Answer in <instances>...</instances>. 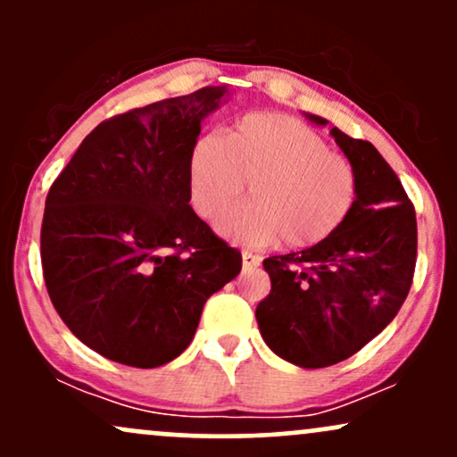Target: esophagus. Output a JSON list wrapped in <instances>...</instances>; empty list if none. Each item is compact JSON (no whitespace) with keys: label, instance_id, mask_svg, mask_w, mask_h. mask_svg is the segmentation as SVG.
I'll use <instances>...</instances> for the list:
<instances>
[{"label":"esophagus","instance_id":"1","mask_svg":"<svg viewBox=\"0 0 457 457\" xmlns=\"http://www.w3.org/2000/svg\"><path fill=\"white\" fill-rule=\"evenodd\" d=\"M260 262H262V258H258V255L249 253V251H243V270H253V269H258Z\"/></svg>","mask_w":457,"mask_h":457}]
</instances>
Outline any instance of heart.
I'll use <instances>...</instances> for the list:
<instances>
[{"instance_id": "heart-1", "label": "heart", "mask_w": 457, "mask_h": 457, "mask_svg": "<svg viewBox=\"0 0 457 457\" xmlns=\"http://www.w3.org/2000/svg\"><path fill=\"white\" fill-rule=\"evenodd\" d=\"M245 182L251 202L217 221L223 238L245 246L324 243L350 217L359 191L353 162L281 113L246 115L223 137L204 135L188 152L187 191L199 217H217Z\"/></svg>"}]
</instances>
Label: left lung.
I'll use <instances>...</instances> for the list:
<instances>
[{
  "label": "left lung",
  "instance_id": "left-lung-1",
  "mask_svg": "<svg viewBox=\"0 0 457 457\" xmlns=\"http://www.w3.org/2000/svg\"><path fill=\"white\" fill-rule=\"evenodd\" d=\"M330 135L359 180L353 212L324 243L264 260L270 295L255 309L266 345L305 370L345 361L385 330L406 301L417 262V217L400 178L370 141L337 127Z\"/></svg>",
  "mask_w": 457,
  "mask_h": 457
}]
</instances>
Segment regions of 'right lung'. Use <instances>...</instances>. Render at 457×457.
Segmentation results:
<instances>
[{
	"instance_id": "obj_1",
	"label": "right lung",
	"mask_w": 457,
	"mask_h": 457,
	"mask_svg": "<svg viewBox=\"0 0 457 457\" xmlns=\"http://www.w3.org/2000/svg\"><path fill=\"white\" fill-rule=\"evenodd\" d=\"M228 86L104 120L45 204L40 258L72 335L115 363L159 367L187 350L208 296L243 258L188 206L187 161Z\"/></svg>"
}]
</instances>
